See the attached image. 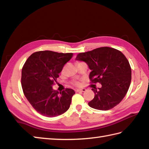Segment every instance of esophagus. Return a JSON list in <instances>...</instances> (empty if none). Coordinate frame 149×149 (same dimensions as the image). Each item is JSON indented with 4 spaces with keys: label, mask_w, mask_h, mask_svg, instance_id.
Instances as JSON below:
<instances>
[{
    "label": "esophagus",
    "mask_w": 149,
    "mask_h": 149,
    "mask_svg": "<svg viewBox=\"0 0 149 149\" xmlns=\"http://www.w3.org/2000/svg\"><path fill=\"white\" fill-rule=\"evenodd\" d=\"M76 92H86V90L85 88H82V89H77L76 90Z\"/></svg>",
    "instance_id": "esophagus-1"
}]
</instances>
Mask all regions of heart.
Wrapping results in <instances>:
<instances>
[{"mask_svg": "<svg viewBox=\"0 0 149 149\" xmlns=\"http://www.w3.org/2000/svg\"><path fill=\"white\" fill-rule=\"evenodd\" d=\"M76 85H79V83H76Z\"/></svg>", "mask_w": 149, "mask_h": 149, "instance_id": "heart-1", "label": "heart"}]
</instances>
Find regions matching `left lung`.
I'll return each instance as SVG.
<instances>
[{
  "label": "left lung",
  "mask_w": 149,
  "mask_h": 149,
  "mask_svg": "<svg viewBox=\"0 0 149 149\" xmlns=\"http://www.w3.org/2000/svg\"><path fill=\"white\" fill-rule=\"evenodd\" d=\"M75 60L83 61L91 72L92 83L101 84L98 90L93 88L94 97L88 103L93 109L108 110L118 104L127 94L131 82V68L129 61L120 51L101 47L80 53Z\"/></svg>",
  "instance_id": "8db88e82"
}]
</instances>
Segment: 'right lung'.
<instances>
[{
	"label": "right lung",
	"mask_w": 149,
	"mask_h": 149,
	"mask_svg": "<svg viewBox=\"0 0 149 149\" xmlns=\"http://www.w3.org/2000/svg\"><path fill=\"white\" fill-rule=\"evenodd\" d=\"M73 55L72 53L40 51L31 54L23 66V92L31 106L42 116L55 117L70 108L74 90L66 88L59 94L52 85Z\"/></svg>",
	"instance_id": "1"
}]
</instances>
